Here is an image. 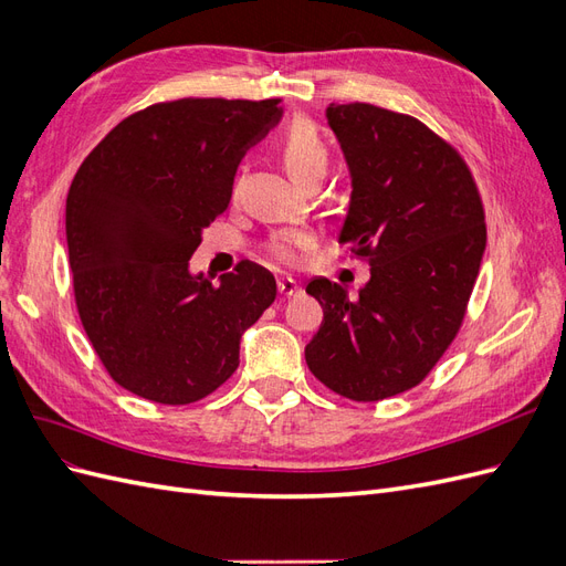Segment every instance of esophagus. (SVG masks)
<instances>
[{"instance_id":"34e87169","label":"esophagus","mask_w":566,"mask_h":566,"mask_svg":"<svg viewBox=\"0 0 566 566\" xmlns=\"http://www.w3.org/2000/svg\"><path fill=\"white\" fill-rule=\"evenodd\" d=\"M300 283L297 281H293V279H281L279 281V293L281 295H285V297H293V295H297L300 293Z\"/></svg>"}]
</instances>
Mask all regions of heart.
Wrapping results in <instances>:
<instances>
[{"label": "heart", "mask_w": 566, "mask_h": 566, "mask_svg": "<svg viewBox=\"0 0 566 566\" xmlns=\"http://www.w3.org/2000/svg\"><path fill=\"white\" fill-rule=\"evenodd\" d=\"M281 156L285 163V169L295 181L302 186L321 181L328 172L331 153L325 146L321 132L310 119H295L290 127L283 132L281 139ZM314 243L312 231H283L273 235L266 250L273 260L281 264H295L304 250H310Z\"/></svg>", "instance_id": "b5f03b06"}]
</instances>
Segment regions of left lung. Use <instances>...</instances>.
Segmentation results:
<instances>
[{
    "label": "left lung",
    "mask_w": 566,
    "mask_h": 566,
    "mask_svg": "<svg viewBox=\"0 0 566 566\" xmlns=\"http://www.w3.org/2000/svg\"><path fill=\"white\" fill-rule=\"evenodd\" d=\"M325 117L352 177L339 243L370 264V281L358 297L310 281L323 323L304 358L339 397L380 401L420 385L458 335L484 208L460 153L420 119L370 104H331Z\"/></svg>",
    "instance_id": "8db88e82"
}]
</instances>
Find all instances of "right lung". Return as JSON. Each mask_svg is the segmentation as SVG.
Returning a JSON list of instances; mask_svg holds the SVG:
<instances>
[{
    "mask_svg": "<svg viewBox=\"0 0 566 566\" xmlns=\"http://www.w3.org/2000/svg\"><path fill=\"white\" fill-rule=\"evenodd\" d=\"M281 115L279 98L167 101L125 117L80 165L65 200L75 304L101 364L136 397H208L276 300L260 264L245 260L212 285L188 260L229 208L245 150Z\"/></svg>",
    "mask_w": 566,
    "mask_h": 566,
    "instance_id": "1",
    "label": "right lung"
}]
</instances>
